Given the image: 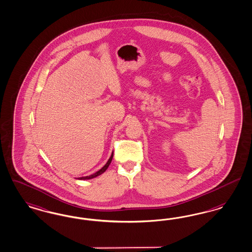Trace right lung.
<instances>
[{"instance_id": "add662e5", "label": "right lung", "mask_w": 252, "mask_h": 252, "mask_svg": "<svg viewBox=\"0 0 252 252\" xmlns=\"http://www.w3.org/2000/svg\"><path fill=\"white\" fill-rule=\"evenodd\" d=\"M113 158V152L112 154H111V157L109 158V159L107 160V162L105 163V165L103 166V168H101L99 171H97L96 173H94L93 175H91V176H87V177H78L77 179H80V180H86V179H92V178H94V177H98V176H100V175H102L103 173H104L105 171H106V169L108 168L109 166V164L111 163V161H112Z\"/></svg>"}]
</instances>
